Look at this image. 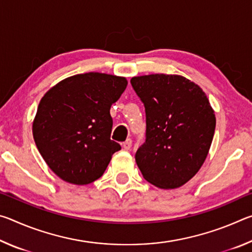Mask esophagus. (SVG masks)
<instances>
[{"label": "esophagus", "instance_id": "esophagus-1", "mask_svg": "<svg viewBox=\"0 0 252 252\" xmlns=\"http://www.w3.org/2000/svg\"><path fill=\"white\" fill-rule=\"evenodd\" d=\"M122 147L125 150H130L131 147H132V140L131 139H126L125 142L122 143Z\"/></svg>", "mask_w": 252, "mask_h": 252}]
</instances>
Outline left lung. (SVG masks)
Listing matches in <instances>:
<instances>
[{
    "label": "left lung",
    "instance_id": "left-lung-1",
    "mask_svg": "<svg viewBox=\"0 0 252 252\" xmlns=\"http://www.w3.org/2000/svg\"><path fill=\"white\" fill-rule=\"evenodd\" d=\"M144 103L147 139L135 153L143 178L160 189H177L192 179L210 150L215 111L197 83L178 74L133 76Z\"/></svg>",
    "mask_w": 252,
    "mask_h": 252
}]
</instances>
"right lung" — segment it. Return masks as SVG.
I'll use <instances>...</instances> for the list:
<instances>
[{
  "mask_svg": "<svg viewBox=\"0 0 252 252\" xmlns=\"http://www.w3.org/2000/svg\"><path fill=\"white\" fill-rule=\"evenodd\" d=\"M127 80L99 72L60 81L42 96L32 132L49 168L72 185H89L104 173L120 144L110 139L111 105Z\"/></svg>",
  "mask_w": 252,
  "mask_h": 252,
  "instance_id": "right-lung-1",
  "label": "right lung"
}]
</instances>
